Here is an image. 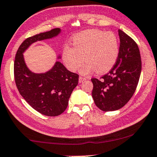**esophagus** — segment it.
I'll use <instances>...</instances> for the list:
<instances>
[{
    "label": "esophagus",
    "mask_w": 157,
    "mask_h": 157,
    "mask_svg": "<svg viewBox=\"0 0 157 157\" xmlns=\"http://www.w3.org/2000/svg\"><path fill=\"white\" fill-rule=\"evenodd\" d=\"M87 78H85V77H79V82H82L84 80H86Z\"/></svg>",
    "instance_id": "esophagus-1"
}]
</instances>
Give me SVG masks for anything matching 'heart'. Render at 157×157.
Segmentation results:
<instances>
[{"label":"heart","mask_w":157,"mask_h":157,"mask_svg":"<svg viewBox=\"0 0 157 157\" xmlns=\"http://www.w3.org/2000/svg\"><path fill=\"white\" fill-rule=\"evenodd\" d=\"M73 47L64 46L62 60L67 68L76 72L84 62L81 70L83 75L96 72H107L113 67L119 54V41L116 35L110 31L87 29L77 33L72 38Z\"/></svg>","instance_id":"heart-1"}]
</instances>
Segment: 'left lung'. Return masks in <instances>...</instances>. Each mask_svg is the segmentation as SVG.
<instances>
[{
	"label": "left lung",
	"mask_w": 157,
	"mask_h": 157,
	"mask_svg": "<svg viewBox=\"0 0 157 157\" xmlns=\"http://www.w3.org/2000/svg\"><path fill=\"white\" fill-rule=\"evenodd\" d=\"M119 54L116 63L100 79L92 78V96L103 111H113L126 105L135 93L141 72V59L137 44L119 29Z\"/></svg>",
	"instance_id": "1"
}]
</instances>
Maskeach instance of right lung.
Segmentation results:
<instances>
[{"instance_id": "right-lung-1", "label": "right lung", "mask_w": 157, "mask_h": 157, "mask_svg": "<svg viewBox=\"0 0 157 157\" xmlns=\"http://www.w3.org/2000/svg\"><path fill=\"white\" fill-rule=\"evenodd\" d=\"M60 31L56 28L25 39L14 61V79L21 95L33 109L47 116H57L66 110L69 98L78 84L79 75L67 70L60 62L47 72L33 73L25 64L23 53L32 43L51 39Z\"/></svg>"}]
</instances>
